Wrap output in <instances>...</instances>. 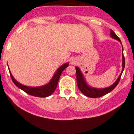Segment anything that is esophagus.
Returning <instances> with one entry per match:
<instances>
[{
  "label": "esophagus",
  "instance_id": "34e87169",
  "mask_svg": "<svg viewBox=\"0 0 134 134\" xmlns=\"http://www.w3.org/2000/svg\"><path fill=\"white\" fill-rule=\"evenodd\" d=\"M76 62H77V61H76V59L72 58L71 59V63L72 65H75L76 63Z\"/></svg>",
  "mask_w": 134,
  "mask_h": 134
}]
</instances>
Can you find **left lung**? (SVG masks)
Returning <instances> with one entry per match:
<instances>
[{
	"label": "left lung",
	"mask_w": 134,
	"mask_h": 134,
	"mask_svg": "<svg viewBox=\"0 0 134 134\" xmlns=\"http://www.w3.org/2000/svg\"><path fill=\"white\" fill-rule=\"evenodd\" d=\"M110 36L116 39V40H118L119 42H121L120 40L119 37H118V36H117V35L114 32V31L112 30H111L110 31ZM122 53H123V51H122ZM122 59H123V60H122V67H123V69H122V73L123 72L124 69L125 67V59L124 54H122ZM75 69L76 74H77V83L79 88L80 91L83 93V94H85V95L87 96V97H91V98H98V97H102V96L109 93V92H111L116 86L118 85V82H119L120 80L121 76H122V73H121L119 77L118 78V79L116 80V82H115L112 86H110V87L106 88H102V89H98V88H93L88 87V86L86 84L84 78L82 77V73H81L79 69L77 67L75 68Z\"/></svg>",
	"instance_id": "8db88e82"
}]
</instances>
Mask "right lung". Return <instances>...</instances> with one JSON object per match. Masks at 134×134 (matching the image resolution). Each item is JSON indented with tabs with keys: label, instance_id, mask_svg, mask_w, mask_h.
I'll list each match as a JSON object with an SVG mask.
<instances>
[{
	"label": "right lung",
	"instance_id": "1",
	"mask_svg": "<svg viewBox=\"0 0 134 134\" xmlns=\"http://www.w3.org/2000/svg\"><path fill=\"white\" fill-rule=\"evenodd\" d=\"M68 65L69 63H65V64L61 66V67L57 69V72H56L55 74L54 75L52 81H50L48 84L46 85L40 87H29L22 85L20 84L19 82H17V81L14 79V77H12L10 72V71L9 72L12 81H13L14 83L18 88H20V89H22V91L26 92V93H27L28 94H30V95L32 96H34V97H48V96L51 95V94L54 92L55 88H57V83H58L59 79V77L60 76H61L62 71H63L65 69L67 68V67H68Z\"/></svg>",
	"mask_w": 134,
	"mask_h": 134
}]
</instances>
